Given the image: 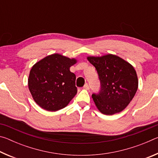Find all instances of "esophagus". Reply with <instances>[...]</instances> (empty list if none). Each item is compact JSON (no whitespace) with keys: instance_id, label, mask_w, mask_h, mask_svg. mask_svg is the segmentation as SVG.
Here are the masks:
<instances>
[{"instance_id":"34e87169","label":"esophagus","mask_w":158,"mask_h":158,"mask_svg":"<svg viewBox=\"0 0 158 158\" xmlns=\"http://www.w3.org/2000/svg\"><path fill=\"white\" fill-rule=\"evenodd\" d=\"M84 89H85V90H89V85H88V84H85L84 85Z\"/></svg>"}]
</instances>
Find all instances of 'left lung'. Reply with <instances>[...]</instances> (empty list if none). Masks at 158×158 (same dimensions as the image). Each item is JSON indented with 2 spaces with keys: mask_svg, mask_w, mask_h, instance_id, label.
Wrapping results in <instances>:
<instances>
[{
  "mask_svg": "<svg viewBox=\"0 0 158 158\" xmlns=\"http://www.w3.org/2000/svg\"><path fill=\"white\" fill-rule=\"evenodd\" d=\"M100 80L99 94H93L96 107L102 114L113 115L127 107L138 89V78L134 67L114 54L88 56Z\"/></svg>",
  "mask_w": 158,
  "mask_h": 158,
  "instance_id": "1",
  "label": "left lung"
}]
</instances>
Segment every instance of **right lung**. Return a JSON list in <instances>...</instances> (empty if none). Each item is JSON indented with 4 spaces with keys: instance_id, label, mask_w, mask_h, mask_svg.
Wrapping results in <instances>:
<instances>
[{
    "instance_id": "1",
    "label": "right lung",
    "mask_w": 158,
    "mask_h": 158,
    "mask_svg": "<svg viewBox=\"0 0 158 158\" xmlns=\"http://www.w3.org/2000/svg\"><path fill=\"white\" fill-rule=\"evenodd\" d=\"M59 53L47 56L32 67L28 79L34 101L41 108L56 111L68 105L77 93L76 76L69 68L77 63Z\"/></svg>"
}]
</instances>
